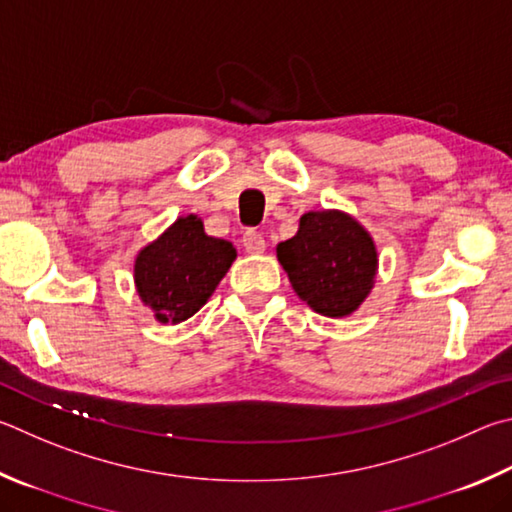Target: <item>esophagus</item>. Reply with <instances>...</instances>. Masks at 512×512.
<instances>
[{
  "instance_id": "34e87169",
  "label": "esophagus",
  "mask_w": 512,
  "mask_h": 512,
  "mask_svg": "<svg viewBox=\"0 0 512 512\" xmlns=\"http://www.w3.org/2000/svg\"><path fill=\"white\" fill-rule=\"evenodd\" d=\"M241 241H244V248L248 250V253H264V248H266V239L262 237V232H257V230H246Z\"/></svg>"
}]
</instances>
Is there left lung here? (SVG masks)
Wrapping results in <instances>:
<instances>
[{
    "label": "left lung",
    "mask_w": 512,
    "mask_h": 512,
    "mask_svg": "<svg viewBox=\"0 0 512 512\" xmlns=\"http://www.w3.org/2000/svg\"><path fill=\"white\" fill-rule=\"evenodd\" d=\"M275 253L297 297L327 318L356 313L376 284L374 237L345 210L304 212Z\"/></svg>",
    "instance_id": "8db88e82"
}]
</instances>
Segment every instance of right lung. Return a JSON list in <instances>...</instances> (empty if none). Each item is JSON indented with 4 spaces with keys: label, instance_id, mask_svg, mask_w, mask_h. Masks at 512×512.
Masks as SVG:
<instances>
[{
    "label": "right lung",
    "instance_id": "obj_1",
    "mask_svg": "<svg viewBox=\"0 0 512 512\" xmlns=\"http://www.w3.org/2000/svg\"><path fill=\"white\" fill-rule=\"evenodd\" d=\"M235 257L230 241L206 235L201 217H179L136 253V293L156 322H185L210 300Z\"/></svg>",
    "mask_w": 512,
    "mask_h": 512
}]
</instances>
